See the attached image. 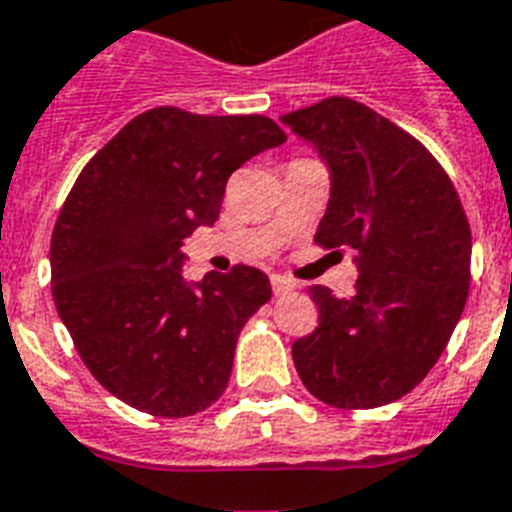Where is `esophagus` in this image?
<instances>
[{"mask_svg": "<svg viewBox=\"0 0 512 512\" xmlns=\"http://www.w3.org/2000/svg\"><path fill=\"white\" fill-rule=\"evenodd\" d=\"M272 290L274 295H285L290 290H295V282L290 277H285V274H272Z\"/></svg>", "mask_w": 512, "mask_h": 512, "instance_id": "34e87169", "label": "esophagus"}]
</instances>
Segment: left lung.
I'll return each mask as SVG.
<instances>
[{
	"label": "left lung",
	"instance_id": "left-lung-1",
	"mask_svg": "<svg viewBox=\"0 0 512 512\" xmlns=\"http://www.w3.org/2000/svg\"><path fill=\"white\" fill-rule=\"evenodd\" d=\"M332 172L314 243L356 251V293H308L319 327L293 342L306 390L335 408L403 398L447 348L468 298L471 227L442 164L395 122L348 96L282 117Z\"/></svg>",
	"mask_w": 512,
	"mask_h": 512
}]
</instances>
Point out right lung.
Segmentation results:
<instances>
[{"instance_id":"1","label":"right lung","mask_w":512,"mask_h":512,"mask_svg":"<svg viewBox=\"0 0 512 512\" xmlns=\"http://www.w3.org/2000/svg\"><path fill=\"white\" fill-rule=\"evenodd\" d=\"M287 141L264 114H138L83 167L52 232L59 319L80 361L122 403L183 418L217 403L243 324L269 298L238 264L183 280V238L214 225L230 175Z\"/></svg>"}]
</instances>
